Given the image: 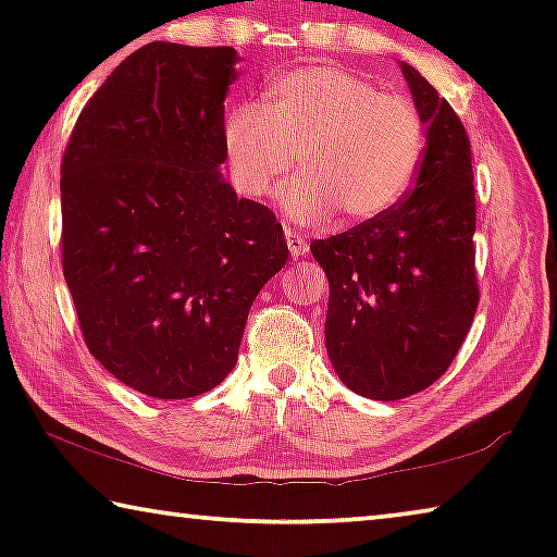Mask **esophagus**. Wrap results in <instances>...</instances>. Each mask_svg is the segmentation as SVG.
I'll use <instances>...</instances> for the list:
<instances>
[{
  "label": "esophagus",
  "instance_id": "esophagus-1",
  "mask_svg": "<svg viewBox=\"0 0 557 557\" xmlns=\"http://www.w3.org/2000/svg\"><path fill=\"white\" fill-rule=\"evenodd\" d=\"M285 238H287V248H289V252H292V258H305L307 252H309V243L305 240V235H299L297 231H292V228H287L285 231Z\"/></svg>",
  "mask_w": 557,
  "mask_h": 557
}]
</instances>
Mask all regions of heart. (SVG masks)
Masks as SVG:
<instances>
[{"label": "heart", "instance_id": "1", "mask_svg": "<svg viewBox=\"0 0 557 557\" xmlns=\"http://www.w3.org/2000/svg\"><path fill=\"white\" fill-rule=\"evenodd\" d=\"M223 149L235 186L265 196L295 154L305 176L285 186L282 209L301 225L336 209L371 221L398 203L425 152V120L405 96L381 92L338 65H307L272 81L268 106L238 102L223 120Z\"/></svg>", "mask_w": 557, "mask_h": 557}]
</instances>
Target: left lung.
I'll return each mask as SVG.
<instances>
[{
    "label": "left lung",
    "instance_id": "left-lung-1",
    "mask_svg": "<svg viewBox=\"0 0 557 557\" xmlns=\"http://www.w3.org/2000/svg\"><path fill=\"white\" fill-rule=\"evenodd\" d=\"M400 69L425 120L414 188L379 219L309 245L329 280V361L346 388L373 400H400L435 383L479 305L467 129L412 65Z\"/></svg>",
    "mask_w": 557,
    "mask_h": 557
}]
</instances>
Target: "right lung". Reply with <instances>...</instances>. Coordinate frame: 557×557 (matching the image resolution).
<instances>
[{"mask_svg":"<svg viewBox=\"0 0 557 557\" xmlns=\"http://www.w3.org/2000/svg\"><path fill=\"white\" fill-rule=\"evenodd\" d=\"M238 61L231 46H143L83 108L61 162L63 277L83 338L159 400L233 371L252 301L289 256L275 213L221 174Z\"/></svg>","mask_w":557,"mask_h":557,"instance_id":"1","label":"right lung"}]
</instances>
